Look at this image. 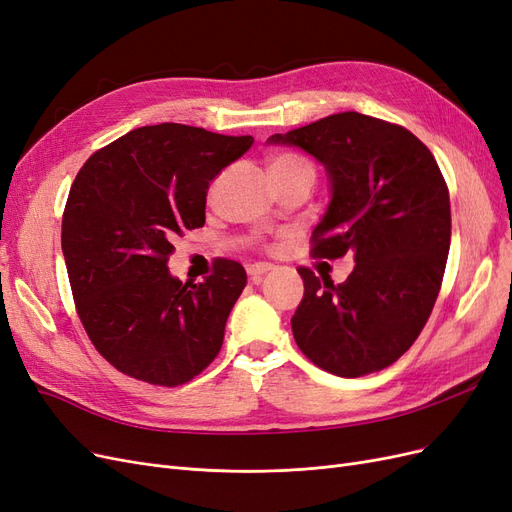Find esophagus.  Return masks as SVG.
<instances>
[{
  "label": "esophagus",
  "instance_id": "34e87169",
  "mask_svg": "<svg viewBox=\"0 0 512 512\" xmlns=\"http://www.w3.org/2000/svg\"><path fill=\"white\" fill-rule=\"evenodd\" d=\"M271 269H273V265H269V262H254V265H247V275H250L254 282H258L260 277L269 273Z\"/></svg>",
  "mask_w": 512,
  "mask_h": 512
}]
</instances>
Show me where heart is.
<instances>
[{
    "label": "heart",
    "instance_id": "b5f03b06",
    "mask_svg": "<svg viewBox=\"0 0 512 512\" xmlns=\"http://www.w3.org/2000/svg\"><path fill=\"white\" fill-rule=\"evenodd\" d=\"M297 168L312 170L307 160L294 156V153H280V156H275L271 160V166H269V170H297Z\"/></svg>",
    "mask_w": 512,
    "mask_h": 512
}]
</instances>
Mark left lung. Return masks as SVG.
I'll return each instance as SVG.
<instances>
[{"label": "left lung", "mask_w": 512, "mask_h": 512, "mask_svg": "<svg viewBox=\"0 0 512 512\" xmlns=\"http://www.w3.org/2000/svg\"><path fill=\"white\" fill-rule=\"evenodd\" d=\"M327 170L331 200L314 254L354 256L333 284L305 267L290 324L297 346L329 374L359 378L395 363L423 331L451 247V200L431 151L401 126L354 111L273 134Z\"/></svg>", "instance_id": "obj_1"}]
</instances>
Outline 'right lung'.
I'll list each match as a JSON object with an SVG mask.
<instances>
[{
    "instance_id": "1",
    "label": "right lung",
    "mask_w": 512,
    "mask_h": 512,
    "mask_svg": "<svg viewBox=\"0 0 512 512\" xmlns=\"http://www.w3.org/2000/svg\"><path fill=\"white\" fill-rule=\"evenodd\" d=\"M252 143L158 123L96 151L76 175L61 252L91 344L121 374L177 386L218 356L245 269L220 258L213 275L183 284L166 262L177 235L205 226L211 181Z\"/></svg>"
}]
</instances>
